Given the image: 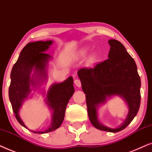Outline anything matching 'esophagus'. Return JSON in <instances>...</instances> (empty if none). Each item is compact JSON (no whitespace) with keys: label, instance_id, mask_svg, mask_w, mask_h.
I'll use <instances>...</instances> for the list:
<instances>
[{"label":"esophagus","instance_id":"34e87169","mask_svg":"<svg viewBox=\"0 0 152 152\" xmlns=\"http://www.w3.org/2000/svg\"><path fill=\"white\" fill-rule=\"evenodd\" d=\"M74 83L76 85V86L78 87V88H80L81 87V82L79 79H76L74 80Z\"/></svg>","mask_w":152,"mask_h":152}]
</instances>
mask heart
I'll return each instance as SVG.
<instances>
[{
    "label": "heart",
    "instance_id": "b5f03b06",
    "mask_svg": "<svg viewBox=\"0 0 152 152\" xmlns=\"http://www.w3.org/2000/svg\"><path fill=\"white\" fill-rule=\"evenodd\" d=\"M88 48L87 47H85V48H83L82 49L80 50L79 53H78V56H80V57H85L87 55V53H88ZM95 58V56H92V58H91V60H94Z\"/></svg>",
    "mask_w": 152,
    "mask_h": 152
}]
</instances>
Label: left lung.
I'll return each instance as SVG.
<instances>
[{"instance_id":"8db88e82","label":"left lung","mask_w":152,"mask_h":152,"mask_svg":"<svg viewBox=\"0 0 152 152\" xmlns=\"http://www.w3.org/2000/svg\"><path fill=\"white\" fill-rule=\"evenodd\" d=\"M110 46L108 59L93 68H81L78 76L86 97L88 117L97 129L116 133L124 129L138 112L140 105V78L136 64L124 45L116 39L108 41ZM117 95L124 99L129 113L124 123L118 128L110 129L98 122L97 108L107 98Z\"/></svg>"}]
</instances>
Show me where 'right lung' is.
<instances>
[{
    "mask_svg": "<svg viewBox=\"0 0 152 152\" xmlns=\"http://www.w3.org/2000/svg\"><path fill=\"white\" fill-rule=\"evenodd\" d=\"M53 44V41L30 42L22 49L17 61L11 72V83L9 88V98L16 119L19 124L28 129L24 124L19 111L23 101L28 98L31 88H39L47 78L46 66L51 56L45 53ZM32 70L34 72L31 76ZM74 80L69 76L64 82L52 85L46 94V102L53 111L52 122L50 126L44 131H34L35 133H46L58 128L63 122L66 105L74 94Z\"/></svg>",
    "mask_w": 152,
    "mask_h": 152,
    "instance_id": "add662e5",
    "label": "right lung"
}]
</instances>
